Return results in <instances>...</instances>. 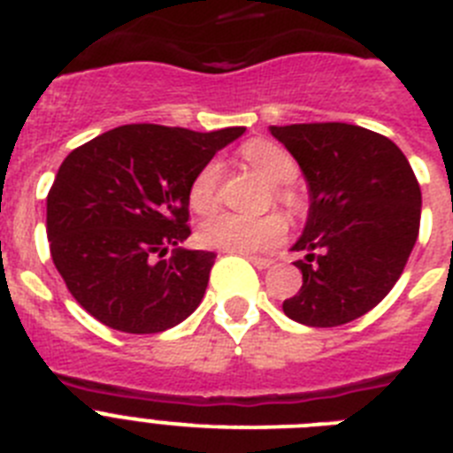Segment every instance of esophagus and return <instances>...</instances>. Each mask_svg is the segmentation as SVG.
Instances as JSON below:
<instances>
[{
	"mask_svg": "<svg viewBox=\"0 0 453 453\" xmlns=\"http://www.w3.org/2000/svg\"><path fill=\"white\" fill-rule=\"evenodd\" d=\"M245 256L251 261V265L258 267V270H267V267L272 265L270 258H261V256H250V254H245Z\"/></svg>",
	"mask_w": 453,
	"mask_h": 453,
	"instance_id": "obj_1",
	"label": "esophagus"
}]
</instances>
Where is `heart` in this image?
I'll return each instance as SVG.
<instances>
[{
    "label": "heart",
    "mask_w": 453,
    "mask_h": 453,
    "mask_svg": "<svg viewBox=\"0 0 453 453\" xmlns=\"http://www.w3.org/2000/svg\"><path fill=\"white\" fill-rule=\"evenodd\" d=\"M242 156L251 167L261 172L270 183H274V197L290 211L299 208V195L290 186L297 177V161L283 147L270 140H250L242 147ZM219 179L222 165L211 161L195 174L188 190V202L195 213H211L219 202ZM288 234V222L283 215L270 213L263 218H247L238 213H218L199 226V242L211 250L234 251V254H258L279 245Z\"/></svg>",
    "instance_id": "b5f03b06"
}]
</instances>
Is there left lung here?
Instances as JSON below:
<instances>
[{
  "label": "left lung",
  "instance_id": "1",
  "mask_svg": "<svg viewBox=\"0 0 453 453\" xmlns=\"http://www.w3.org/2000/svg\"><path fill=\"white\" fill-rule=\"evenodd\" d=\"M308 186L306 226L292 251H306L302 288L283 313L306 326L361 318L397 283L413 251L422 192L392 140L345 122L270 127Z\"/></svg>",
  "mask_w": 453,
  "mask_h": 453
}]
</instances>
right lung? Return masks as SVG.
I'll use <instances>...</instances> for the list:
<instances>
[{
  "label": "right lung",
  "mask_w": 453,
  "mask_h": 453,
  "mask_svg": "<svg viewBox=\"0 0 453 453\" xmlns=\"http://www.w3.org/2000/svg\"><path fill=\"white\" fill-rule=\"evenodd\" d=\"M242 134L124 124L63 161L47 195V238L67 290L92 318L124 334H161L195 313L215 254L181 247L188 190Z\"/></svg>",
  "instance_id": "obj_1"
}]
</instances>
